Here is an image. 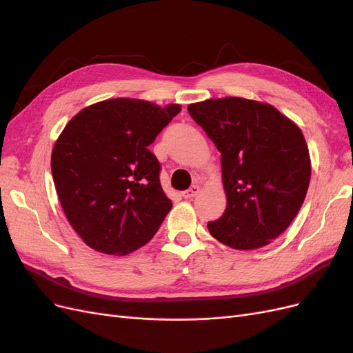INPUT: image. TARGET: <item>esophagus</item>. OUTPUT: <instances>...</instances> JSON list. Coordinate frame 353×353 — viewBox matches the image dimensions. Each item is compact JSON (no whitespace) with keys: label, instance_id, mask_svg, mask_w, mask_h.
<instances>
[{"label":"esophagus","instance_id":"obj_1","mask_svg":"<svg viewBox=\"0 0 353 353\" xmlns=\"http://www.w3.org/2000/svg\"><path fill=\"white\" fill-rule=\"evenodd\" d=\"M199 191H200V187L199 185H193V187H190L188 190L184 191L183 197L184 199H193V197H196L199 194Z\"/></svg>","mask_w":353,"mask_h":353}]
</instances>
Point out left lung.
Returning a JSON list of instances; mask_svg holds the SVG:
<instances>
[{
	"label": "left lung",
	"instance_id": "obj_1",
	"mask_svg": "<svg viewBox=\"0 0 353 353\" xmlns=\"http://www.w3.org/2000/svg\"><path fill=\"white\" fill-rule=\"evenodd\" d=\"M188 113L221 153L227 209L208 223L212 237L237 250L270 244L296 218L311 181L301 128L274 105L241 97L193 103Z\"/></svg>",
	"mask_w": 353,
	"mask_h": 353
}]
</instances>
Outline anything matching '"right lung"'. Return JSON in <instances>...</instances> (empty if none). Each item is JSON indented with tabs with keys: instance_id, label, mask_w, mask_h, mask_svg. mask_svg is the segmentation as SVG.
<instances>
[{
	"instance_id": "right-lung-1",
	"label": "right lung",
	"mask_w": 353,
	"mask_h": 353,
	"mask_svg": "<svg viewBox=\"0 0 353 353\" xmlns=\"http://www.w3.org/2000/svg\"><path fill=\"white\" fill-rule=\"evenodd\" d=\"M181 112L137 99L95 103L74 114L51 153L63 212L91 249L123 256L150 241L172 208L148 150Z\"/></svg>"
}]
</instances>
